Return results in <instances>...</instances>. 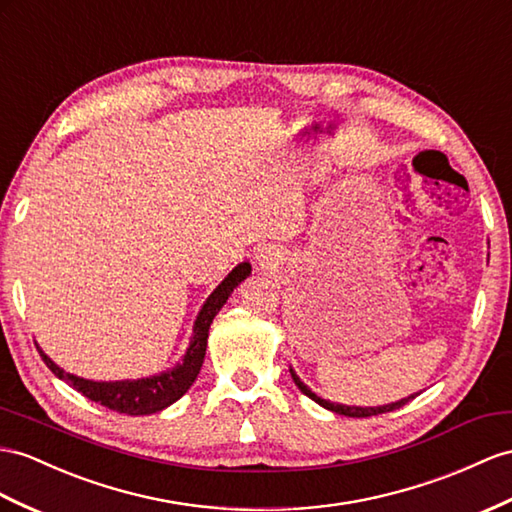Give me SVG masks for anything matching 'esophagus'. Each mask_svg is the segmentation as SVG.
Here are the masks:
<instances>
[{"instance_id": "34e87169", "label": "esophagus", "mask_w": 512, "mask_h": 512, "mask_svg": "<svg viewBox=\"0 0 512 512\" xmlns=\"http://www.w3.org/2000/svg\"><path fill=\"white\" fill-rule=\"evenodd\" d=\"M255 259H257L259 268H264V270H270L277 266V255H274V251H270V248H261V251L255 255Z\"/></svg>"}]
</instances>
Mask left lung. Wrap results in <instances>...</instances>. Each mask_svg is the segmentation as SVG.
I'll use <instances>...</instances> for the list:
<instances>
[{"label": "left lung", "mask_w": 512, "mask_h": 512, "mask_svg": "<svg viewBox=\"0 0 512 512\" xmlns=\"http://www.w3.org/2000/svg\"><path fill=\"white\" fill-rule=\"evenodd\" d=\"M290 374H292V378H294L296 387H298L300 391H303L307 398H311L313 402H318L320 406H324V409H329V411L339 413V415H346V417H372V415L389 413V411H396V409H400V406H404L406 402L415 398V396H409V398H402V400H398V402L383 404V406H348V404H335V402L322 400L320 396H316V393H313V391H311L303 381H300V378L296 376V372H294V370H290Z\"/></svg>", "instance_id": "1"}]
</instances>
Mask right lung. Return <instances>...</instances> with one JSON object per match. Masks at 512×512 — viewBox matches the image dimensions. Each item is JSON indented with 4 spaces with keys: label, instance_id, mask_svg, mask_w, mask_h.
I'll use <instances>...</instances> for the list:
<instances>
[{
    "label": "right lung",
    "instance_id": "obj_1",
    "mask_svg": "<svg viewBox=\"0 0 512 512\" xmlns=\"http://www.w3.org/2000/svg\"><path fill=\"white\" fill-rule=\"evenodd\" d=\"M248 274H251V264L244 261V264L235 266L227 279L222 281L216 290L209 294L205 300L203 309L196 316L190 346L186 350V357L177 363L173 370H166L157 376L149 378H138V381H114V383H97V381H86L75 374L64 372L62 368L51 361L41 346H36L47 368L54 372L62 381H67L73 389H77L86 396L88 400L99 402L110 411L125 413V415H151L166 409L173 402H177L183 393L190 389V385L196 381V376L201 372V365L205 359V348H207V335H209V324L216 318V313L227 303L231 292L238 287Z\"/></svg>",
    "mask_w": 512,
    "mask_h": 512
}]
</instances>
